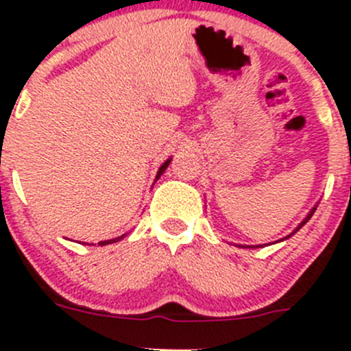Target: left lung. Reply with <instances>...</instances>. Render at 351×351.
I'll return each instance as SVG.
<instances>
[{
  "instance_id": "left-lung-1",
  "label": "left lung",
  "mask_w": 351,
  "mask_h": 351,
  "mask_svg": "<svg viewBox=\"0 0 351 351\" xmlns=\"http://www.w3.org/2000/svg\"><path fill=\"white\" fill-rule=\"evenodd\" d=\"M316 207H317V205H316ZM316 207H313V208H311V212H309V214H307V217H306V219H304V221H302V222H300V224H299V226H297V228H295V231H292V232H290V234H289V236H285V238H284V239H289V238H290V236H293V234H295V232H297V231H299V229H300V228H302V226H304V224H306V222H307V221H309V219H311V217H313V214H314V212H316ZM284 239H280V241H284ZM238 246H239V247H261V246H263V244H258V246H241V244H238Z\"/></svg>"
}]
</instances>
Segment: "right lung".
<instances>
[{"instance_id":"add662e5","label":"right lung","mask_w":351,"mask_h":351,"mask_svg":"<svg viewBox=\"0 0 351 351\" xmlns=\"http://www.w3.org/2000/svg\"><path fill=\"white\" fill-rule=\"evenodd\" d=\"M169 162H171V158H169V159H166V161H165V162H162V165H161V168H159V169H158V175H156V180H159V176H161V175H162V173H165V169H166V168H168V165H169ZM156 180H154V182H156ZM123 236H125V234L119 236V238H113V239H107V241H100V243H98V244H100V246H105V244H112V243H117V241H120V239H122V238H123Z\"/></svg>"}]
</instances>
